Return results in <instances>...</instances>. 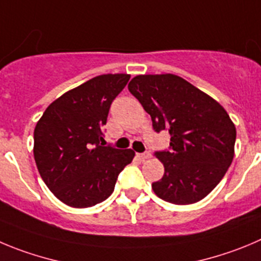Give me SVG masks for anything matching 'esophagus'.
<instances>
[{
    "mask_svg": "<svg viewBox=\"0 0 261 261\" xmlns=\"http://www.w3.org/2000/svg\"><path fill=\"white\" fill-rule=\"evenodd\" d=\"M138 157L140 158V160H148V158L152 157V154H150L149 152H145V153H138Z\"/></svg>",
    "mask_w": 261,
    "mask_h": 261,
    "instance_id": "34e87169",
    "label": "esophagus"
}]
</instances>
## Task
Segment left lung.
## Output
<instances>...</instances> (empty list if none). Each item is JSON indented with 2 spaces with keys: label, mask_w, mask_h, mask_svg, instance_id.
<instances>
[{
  "label": "left lung",
  "mask_w": 261,
  "mask_h": 261,
  "mask_svg": "<svg viewBox=\"0 0 261 261\" xmlns=\"http://www.w3.org/2000/svg\"><path fill=\"white\" fill-rule=\"evenodd\" d=\"M128 91L150 114L157 133L169 130L170 150L157 152L162 179L152 189L175 204L201 201L218 186L234 157L236 126L210 95L171 73L139 74Z\"/></svg>",
  "instance_id": "1"
}]
</instances>
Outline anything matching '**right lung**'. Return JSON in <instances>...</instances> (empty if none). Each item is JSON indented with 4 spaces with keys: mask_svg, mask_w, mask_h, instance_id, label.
Returning a JSON list of instances; mask_svg holds the SVG:
<instances>
[{
    "mask_svg": "<svg viewBox=\"0 0 261 261\" xmlns=\"http://www.w3.org/2000/svg\"><path fill=\"white\" fill-rule=\"evenodd\" d=\"M130 74H101L64 92L35 127L33 155L41 177L63 203L85 208L108 198L133 149L103 147L109 107Z\"/></svg>",
    "mask_w": 261,
    "mask_h": 261,
    "instance_id": "add662e5",
    "label": "right lung"
}]
</instances>
